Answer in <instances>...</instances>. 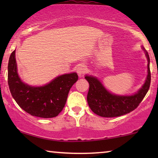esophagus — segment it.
Here are the masks:
<instances>
[{"instance_id": "obj_1", "label": "esophagus", "mask_w": 158, "mask_h": 158, "mask_svg": "<svg viewBox=\"0 0 158 158\" xmlns=\"http://www.w3.org/2000/svg\"><path fill=\"white\" fill-rule=\"evenodd\" d=\"M86 71H87V68L84 65L79 66L77 69V73H78L79 76H81V75L85 74V73H86Z\"/></svg>"}]
</instances>
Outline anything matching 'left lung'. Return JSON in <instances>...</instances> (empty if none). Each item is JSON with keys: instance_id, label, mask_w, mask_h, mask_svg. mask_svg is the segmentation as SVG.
<instances>
[{"instance_id": "8db88e82", "label": "left lung", "mask_w": 158, "mask_h": 158, "mask_svg": "<svg viewBox=\"0 0 158 158\" xmlns=\"http://www.w3.org/2000/svg\"><path fill=\"white\" fill-rule=\"evenodd\" d=\"M142 49L145 53L148 62V75L143 85L135 94L120 96L111 94L96 77L85 75V78L89 83L87 101L94 113L102 117H116L132 111L143 100L150 88L151 74L150 57L144 47H142Z\"/></svg>"}]
</instances>
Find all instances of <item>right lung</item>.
<instances>
[{"label":"right lung","mask_w":158,"mask_h":158,"mask_svg":"<svg viewBox=\"0 0 158 158\" xmlns=\"http://www.w3.org/2000/svg\"><path fill=\"white\" fill-rule=\"evenodd\" d=\"M16 50L8 64V83L13 98L23 110L41 118L57 116L63 109L70 88L78 79L76 73L60 75L43 86L23 83L18 74Z\"/></svg>","instance_id":"add662e5"}]
</instances>
